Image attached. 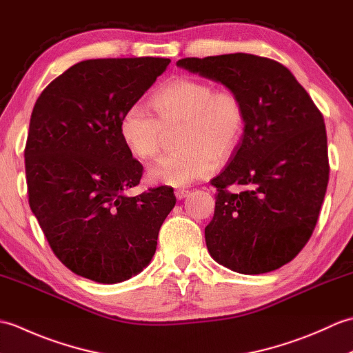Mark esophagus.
<instances>
[{
  "instance_id": "34e87169",
  "label": "esophagus",
  "mask_w": 353,
  "mask_h": 353,
  "mask_svg": "<svg viewBox=\"0 0 353 353\" xmlns=\"http://www.w3.org/2000/svg\"><path fill=\"white\" fill-rule=\"evenodd\" d=\"M174 194H176V199L177 200H183L186 196H188L190 191L188 190H176Z\"/></svg>"
}]
</instances>
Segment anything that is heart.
<instances>
[{"instance_id": "1", "label": "heart", "mask_w": 353, "mask_h": 353, "mask_svg": "<svg viewBox=\"0 0 353 353\" xmlns=\"http://www.w3.org/2000/svg\"><path fill=\"white\" fill-rule=\"evenodd\" d=\"M156 115L133 103L119 118V134L138 159L154 157L162 147L163 132L182 124L177 150L162 156L148 170L150 182L186 186L212 174L215 159L224 161L235 152L244 129V108L228 89L209 81L176 77L157 88L150 99Z\"/></svg>"}]
</instances>
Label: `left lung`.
<instances>
[{
  "label": "left lung",
  "instance_id": "8db88e82",
  "mask_svg": "<svg viewBox=\"0 0 353 353\" xmlns=\"http://www.w3.org/2000/svg\"><path fill=\"white\" fill-rule=\"evenodd\" d=\"M177 66L220 81L244 108L243 138L211 182L216 194L205 228L209 253L243 274L281 268L308 243L325 200L323 115L290 70L272 59L235 52L186 57Z\"/></svg>",
  "mask_w": 353,
  "mask_h": 353
}]
</instances>
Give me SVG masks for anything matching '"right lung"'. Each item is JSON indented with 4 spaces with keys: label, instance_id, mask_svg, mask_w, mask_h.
<instances>
[{
    "label": "right lung",
    "instance_id": "right-lung-1",
    "mask_svg": "<svg viewBox=\"0 0 353 353\" xmlns=\"http://www.w3.org/2000/svg\"><path fill=\"white\" fill-rule=\"evenodd\" d=\"M170 59H91L43 89L24 150L28 203L59 261L72 273L118 283L152 261L170 186L130 197L142 165L119 134V118L167 70Z\"/></svg>",
    "mask_w": 353,
    "mask_h": 353
}]
</instances>
